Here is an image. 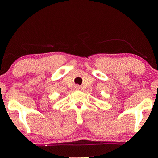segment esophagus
<instances>
[{"instance_id": "1", "label": "esophagus", "mask_w": 158, "mask_h": 158, "mask_svg": "<svg viewBox=\"0 0 158 158\" xmlns=\"http://www.w3.org/2000/svg\"><path fill=\"white\" fill-rule=\"evenodd\" d=\"M76 88H77V90H78V89H80V87H79V86H78V85H77V87H76Z\"/></svg>"}]
</instances>
